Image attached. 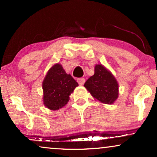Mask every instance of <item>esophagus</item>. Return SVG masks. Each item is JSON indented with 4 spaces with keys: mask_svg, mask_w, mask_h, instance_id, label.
Here are the masks:
<instances>
[{
    "mask_svg": "<svg viewBox=\"0 0 157 157\" xmlns=\"http://www.w3.org/2000/svg\"><path fill=\"white\" fill-rule=\"evenodd\" d=\"M77 82L78 83L79 85H83V83L85 82L84 78H78L77 79Z\"/></svg>",
    "mask_w": 157,
    "mask_h": 157,
    "instance_id": "esophagus-1",
    "label": "esophagus"
}]
</instances>
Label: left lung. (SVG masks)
Wrapping results in <instances>:
<instances>
[{
    "instance_id": "left-lung-1",
    "label": "left lung",
    "mask_w": 157,
    "mask_h": 157,
    "mask_svg": "<svg viewBox=\"0 0 157 157\" xmlns=\"http://www.w3.org/2000/svg\"><path fill=\"white\" fill-rule=\"evenodd\" d=\"M91 96L102 104H111L119 96V84L113 74L101 64H96L94 74L84 83Z\"/></svg>"
}]
</instances>
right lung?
<instances>
[{
	"instance_id": "1",
	"label": "right lung",
	"mask_w": 157,
	"mask_h": 157,
	"mask_svg": "<svg viewBox=\"0 0 157 157\" xmlns=\"http://www.w3.org/2000/svg\"><path fill=\"white\" fill-rule=\"evenodd\" d=\"M78 86L61 64H55L48 70L42 83L44 106L53 111L61 109L67 104L71 94Z\"/></svg>"
}]
</instances>
